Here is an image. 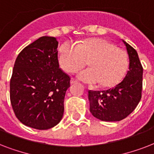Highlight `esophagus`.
<instances>
[{"label": "esophagus", "mask_w": 154, "mask_h": 154, "mask_svg": "<svg viewBox=\"0 0 154 154\" xmlns=\"http://www.w3.org/2000/svg\"><path fill=\"white\" fill-rule=\"evenodd\" d=\"M70 83H71V85L76 84V83H77V81H76V80H75V79H73V78H72V79H71V82H70Z\"/></svg>", "instance_id": "obj_1"}]
</instances>
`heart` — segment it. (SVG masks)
I'll use <instances>...</instances> for the list:
<instances>
[{"instance_id":"heart-1","label":"heart","mask_w":154,"mask_h":154,"mask_svg":"<svg viewBox=\"0 0 154 154\" xmlns=\"http://www.w3.org/2000/svg\"><path fill=\"white\" fill-rule=\"evenodd\" d=\"M58 60L63 69L76 72L86 65L90 68L82 70L77 77L90 85L100 83L102 87H113L122 82L129 69L128 54L102 38H89L77 44L67 41L59 50Z\"/></svg>"}]
</instances>
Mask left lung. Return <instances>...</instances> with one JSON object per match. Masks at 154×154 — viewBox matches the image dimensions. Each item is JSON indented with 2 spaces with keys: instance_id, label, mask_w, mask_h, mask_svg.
I'll use <instances>...</instances> for the list:
<instances>
[{
  "instance_id": "left-lung-1",
  "label": "left lung",
  "mask_w": 154,
  "mask_h": 154,
  "mask_svg": "<svg viewBox=\"0 0 154 154\" xmlns=\"http://www.w3.org/2000/svg\"><path fill=\"white\" fill-rule=\"evenodd\" d=\"M129 55V67L123 81L104 91H89L90 112L104 122H119L129 116L141 98L143 68L135 49L123 41Z\"/></svg>"
}]
</instances>
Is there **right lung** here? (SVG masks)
Returning a JSON list of instances; mask_svg holds the SVG:
<instances>
[{
    "mask_svg": "<svg viewBox=\"0 0 154 154\" xmlns=\"http://www.w3.org/2000/svg\"><path fill=\"white\" fill-rule=\"evenodd\" d=\"M58 42L42 37L18 54L10 80V101L26 126L49 129L60 122L70 77L59 68Z\"/></svg>",
    "mask_w": 154,
    "mask_h": 154,
    "instance_id": "1",
    "label": "right lung"
}]
</instances>
